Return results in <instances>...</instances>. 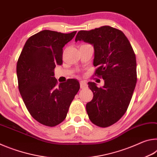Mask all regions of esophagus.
Instances as JSON below:
<instances>
[{"instance_id": "34e87169", "label": "esophagus", "mask_w": 157, "mask_h": 157, "mask_svg": "<svg viewBox=\"0 0 157 157\" xmlns=\"http://www.w3.org/2000/svg\"><path fill=\"white\" fill-rule=\"evenodd\" d=\"M79 84H80V88L81 89H86L87 88V86H88V85H87L86 82H85L84 81H81L79 82Z\"/></svg>"}]
</instances>
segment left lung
<instances>
[{"mask_svg": "<svg viewBox=\"0 0 157 157\" xmlns=\"http://www.w3.org/2000/svg\"><path fill=\"white\" fill-rule=\"evenodd\" d=\"M78 41L94 46L95 75L105 80L100 88L94 82L88 83L94 98L86 104V112L95 125L111 126L125 113L136 86L135 53L123 32L108 25L79 31Z\"/></svg>", "mask_w": 157, "mask_h": 157, "instance_id": "1", "label": "left lung"}]
</instances>
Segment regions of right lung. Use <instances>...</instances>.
I'll return each instance as SVG.
<instances>
[{
	"label": "right lung",
	"instance_id": "add662e5",
	"mask_svg": "<svg viewBox=\"0 0 157 157\" xmlns=\"http://www.w3.org/2000/svg\"><path fill=\"white\" fill-rule=\"evenodd\" d=\"M77 32L63 34L45 30L25 42L17 64L18 90L30 115L48 127L62 123L79 89V83L69 79L57 85L56 65L62 64L63 48Z\"/></svg>",
	"mask_w": 157,
	"mask_h": 157
}]
</instances>
